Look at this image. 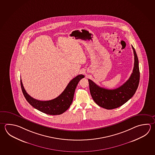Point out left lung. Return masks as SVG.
Masks as SVG:
<instances>
[{"label":"left lung","mask_w":155,"mask_h":155,"mask_svg":"<svg viewBox=\"0 0 155 155\" xmlns=\"http://www.w3.org/2000/svg\"><path fill=\"white\" fill-rule=\"evenodd\" d=\"M132 48L134 55L133 72L129 78L119 88L114 89L101 88L91 79H88L91 97L97 105L100 107L107 110L118 108L131 99L137 90L140 80L139 61L133 46Z\"/></svg>","instance_id":"obj_1"}]
</instances>
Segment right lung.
Segmentation results:
<instances>
[{"instance_id": "right-lung-1", "label": "right lung", "mask_w": 155, "mask_h": 155, "mask_svg": "<svg viewBox=\"0 0 155 155\" xmlns=\"http://www.w3.org/2000/svg\"><path fill=\"white\" fill-rule=\"evenodd\" d=\"M84 77V76L83 74L76 76L71 81L64 91L58 97L48 101H40L29 95L24 88L21 79H20L21 87L24 97L34 108L46 114L58 115L63 114L70 107L73 101L77 85L79 81Z\"/></svg>"}]
</instances>
